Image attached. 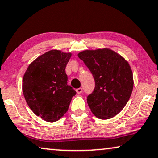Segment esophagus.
Here are the masks:
<instances>
[{
    "label": "esophagus",
    "mask_w": 158,
    "mask_h": 158,
    "mask_svg": "<svg viewBox=\"0 0 158 158\" xmlns=\"http://www.w3.org/2000/svg\"><path fill=\"white\" fill-rule=\"evenodd\" d=\"M76 91H77V94H81L82 92V89L81 88H78V89H76Z\"/></svg>",
    "instance_id": "1"
}]
</instances>
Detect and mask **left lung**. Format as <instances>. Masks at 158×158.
Instances as JSON below:
<instances>
[{
    "label": "left lung",
    "instance_id": "left-lung-1",
    "mask_svg": "<svg viewBox=\"0 0 158 158\" xmlns=\"http://www.w3.org/2000/svg\"><path fill=\"white\" fill-rule=\"evenodd\" d=\"M78 57L94 79L95 87L87 99L92 113L100 119H109L118 114L133 90V73L129 63L108 48L85 50Z\"/></svg>",
    "mask_w": 158,
    "mask_h": 158
}]
</instances>
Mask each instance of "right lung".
I'll list each match as a JSON object with an SVG mask.
<instances>
[{
    "label": "right lung",
    "mask_w": 158,
    "mask_h": 158,
    "mask_svg": "<svg viewBox=\"0 0 158 158\" xmlns=\"http://www.w3.org/2000/svg\"><path fill=\"white\" fill-rule=\"evenodd\" d=\"M71 56L70 52L50 50L34 60L23 77L22 90L27 103L45 121L59 120L77 94L67 85L65 69Z\"/></svg>",
    "instance_id": "obj_1"
}]
</instances>
